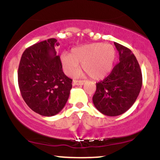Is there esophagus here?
I'll return each mask as SVG.
<instances>
[{
	"mask_svg": "<svg viewBox=\"0 0 160 160\" xmlns=\"http://www.w3.org/2000/svg\"><path fill=\"white\" fill-rule=\"evenodd\" d=\"M84 82L85 81L84 80H74L73 81V85L74 86H81V85H83Z\"/></svg>",
	"mask_w": 160,
	"mask_h": 160,
	"instance_id": "obj_1",
	"label": "esophagus"
}]
</instances>
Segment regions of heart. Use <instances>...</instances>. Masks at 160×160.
Wrapping results in <instances>:
<instances>
[{
  "mask_svg": "<svg viewBox=\"0 0 160 160\" xmlns=\"http://www.w3.org/2000/svg\"><path fill=\"white\" fill-rule=\"evenodd\" d=\"M115 50L110 44L96 43L74 48L71 55L63 54L61 60L66 74L72 76L78 72L79 64L92 79L105 78L111 71Z\"/></svg>",
  "mask_w": 160,
  "mask_h": 160,
  "instance_id": "heart-1",
  "label": "heart"
}]
</instances>
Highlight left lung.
<instances>
[{
    "label": "left lung",
    "instance_id": "obj_1",
    "mask_svg": "<svg viewBox=\"0 0 160 160\" xmlns=\"http://www.w3.org/2000/svg\"><path fill=\"white\" fill-rule=\"evenodd\" d=\"M120 62L105 79L96 83L92 97L95 107L106 116L115 117L127 111L138 96L142 74L137 58L127 47L114 42Z\"/></svg>",
    "mask_w": 160,
    "mask_h": 160
}]
</instances>
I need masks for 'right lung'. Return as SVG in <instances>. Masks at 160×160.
<instances>
[{"instance_id":"right-lung-1","label":"right lung","mask_w":160,"mask_h":160,"mask_svg":"<svg viewBox=\"0 0 160 160\" xmlns=\"http://www.w3.org/2000/svg\"><path fill=\"white\" fill-rule=\"evenodd\" d=\"M55 38L37 43L24 51L18 69V83L25 103L38 114L51 117L65 107L72 80L62 71Z\"/></svg>"}]
</instances>
